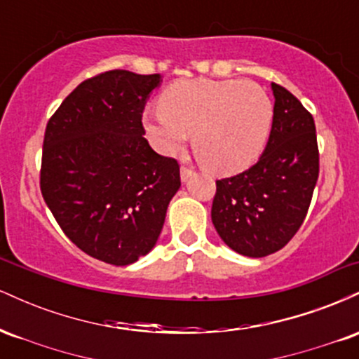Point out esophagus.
I'll return each mask as SVG.
<instances>
[{
  "instance_id": "1",
  "label": "esophagus",
  "mask_w": 359,
  "mask_h": 359,
  "mask_svg": "<svg viewBox=\"0 0 359 359\" xmlns=\"http://www.w3.org/2000/svg\"><path fill=\"white\" fill-rule=\"evenodd\" d=\"M194 175H196V172H194L191 167H182V168H180V180H182V182H187V180L191 179V177H194Z\"/></svg>"
}]
</instances>
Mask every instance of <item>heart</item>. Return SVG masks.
<instances>
[{
    "label": "heart",
    "mask_w": 359,
    "mask_h": 359,
    "mask_svg": "<svg viewBox=\"0 0 359 359\" xmlns=\"http://www.w3.org/2000/svg\"><path fill=\"white\" fill-rule=\"evenodd\" d=\"M273 104L262 86L238 79L177 81L160 96V109L142 123L151 147L175 155L192 133V150L208 170L234 174L258 158L269 140Z\"/></svg>",
    "instance_id": "heart-1"
}]
</instances>
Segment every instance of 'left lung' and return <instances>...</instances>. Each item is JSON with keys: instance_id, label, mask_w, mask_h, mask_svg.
<instances>
[{"instance_id": "left-lung-1", "label": "left lung", "mask_w": 359, "mask_h": 359, "mask_svg": "<svg viewBox=\"0 0 359 359\" xmlns=\"http://www.w3.org/2000/svg\"><path fill=\"white\" fill-rule=\"evenodd\" d=\"M273 123L265 151L241 174L216 180L211 217L221 240L250 258L282 250L302 226L319 177L314 118L271 82Z\"/></svg>"}]
</instances>
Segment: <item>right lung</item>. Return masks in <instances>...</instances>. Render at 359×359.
I'll return each instance as SVG.
<instances>
[{"label": "right lung", "mask_w": 359, "mask_h": 359, "mask_svg": "<svg viewBox=\"0 0 359 359\" xmlns=\"http://www.w3.org/2000/svg\"><path fill=\"white\" fill-rule=\"evenodd\" d=\"M160 74L109 71L81 82L48 119L40 189L62 231L89 257L125 266L150 253L179 163L143 138L142 114Z\"/></svg>", "instance_id": "obj_1"}]
</instances>
